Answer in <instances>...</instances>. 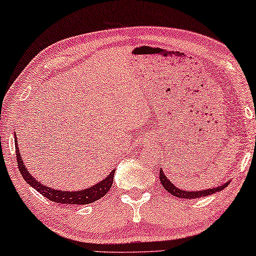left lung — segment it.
I'll return each instance as SVG.
<instances>
[{"mask_svg":"<svg viewBox=\"0 0 256 256\" xmlns=\"http://www.w3.org/2000/svg\"><path fill=\"white\" fill-rule=\"evenodd\" d=\"M160 181L166 190H167L168 193H170L172 196L181 198H189V200H190V198H196L201 196H208V195L222 190V189H224L228 184H230V181H228L224 184L218 186L216 188H209V189H204V190H198V192L184 190V189H178V187H175V186L172 184V181H169V178L166 176L162 169H160Z\"/></svg>","mask_w":256,"mask_h":256,"instance_id":"left-lung-1","label":"left lung"}]
</instances>
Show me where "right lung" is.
Masks as SVG:
<instances>
[{
    "mask_svg": "<svg viewBox=\"0 0 256 256\" xmlns=\"http://www.w3.org/2000/svg\"><path fill=\"white\" fill-rule=\"evenodd\" d=\"M16 136L18 135L15 134V138ZM18 144V142L15 138L16 160H18L20 172H21V175L23 176V178H24L26 184H30L32 188L40 192L43 196L49 198L50 201L58 202V204H92V202L98 201V198H104L112 187L115 170H112L110 174H109L104 180L100 181L96 184L92 186V187L84 189V190L64 192V190H58V189H52L50 187H47V186L42 184L41 182L36 180L35 178H32L30 172L26 170V166L23 164L21 154H20Z\"/></svg>",
    "mask_w": 256,
    "mask_h": 256,
    "instance_id": "obj_1",
    "label": "right lung"
}]
</instances>
